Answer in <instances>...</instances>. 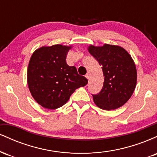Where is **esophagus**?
<instances>
[{"instance_id":"esophagus-1","label":"esophagus","mask_w":157,"mask_h":157,"mask_svg":"<svg viewBox=\"0 0 157 157\" xmlns=\"http://www.w3.org/2000/svg\"><path fill=\"white\" fill-rule=\"evenodd\" d=\"M86 78H87V79H88V80H89V79H90V75H89V73H88V74H87V75H86Z\"/></svg>"}]
</instances>
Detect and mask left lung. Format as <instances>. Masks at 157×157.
<instances>
[{"mask_svg":"<svg viewBox=\"0 0 157 157\" xmlns=\"http://www.w3.org/2000/svg\"><path fill=\"white\" fill-rule=\"evenodd\" d=\"M89 52L102 66L104 82L97 94H92L94 103L103 110L121 107L130 99L136 85V66L125 48L115 45L89 46Z\"/></svg>","mask_w":157,"mask_h":157,"instance_id":"1","label":"left lung"}]
</instances>
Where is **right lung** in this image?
<instances>
[{"mask_svg": "<svg viewBox=\"0 0 157 157\" xmlns=\"http://www.w3.org/2000/svg\"><path fill=\"white\" fill-rule=\"evenodd\" d=\"M71 46L60 44L43 46L32 54L27 71L32 96L42 107L56 109L66 104L74 91L88 83L75 66L66 63Z\"/></svg>", "mask_w": 157, "mask_h": 157, "instance_id": "right-lung-1", "label": "right lung"}]
</instances>
